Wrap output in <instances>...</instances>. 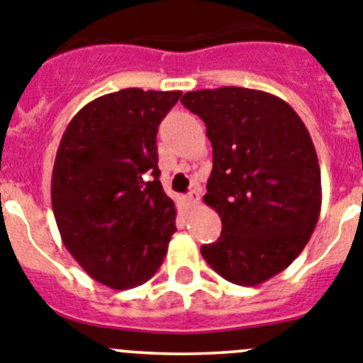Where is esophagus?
Segmentation results:
<instances>
[{"instance_id": "esophagus-1", "label": "esophagus", "mask_w": 363, "mask_h": 363, "mask_svg": "<svg viewBox=\"0 0 363 363\" xmlns=\"http://www.w3.org/2000/svg\"><path fill=\"white\" fill-rule=\"evenodd\" d=\"M186 201H188L189 206H197L201 202V193H199V188L189 189V193L186 195Z\"/></svg>"}]
</instances>
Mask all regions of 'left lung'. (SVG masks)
I'll list each match as a JSON object with an SVG mask.
<instances>
[{
  "mask_svg": "<svg viewBox=\"0 0 363 363\" xmlns=\"http://www.w3.org/2000/svg\"><path fill=\"white\" fill-rule=\"evenodd\" d=\"M213 147L204 202L218 213V240L201 252L223 279L256 286L301 254L320 215L317 152L286 101L245 87L189 91Z\"/></svg>",
  "mask_w": 363,
  "mask_h": 363,
  "instance_id": "8db88e82",
  "label": "left lung"
}]
</instances>
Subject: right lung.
<instances>
[{"instance_id":"right-lung-1","label":"right lung","mask_w":363,"mask_h":363,"mask_svg":"<svg viewBox=\"0 0 363 363\" xmlns=\"http://www.w3.org/2000/svg\"><path fill=\"white\" fill-rule=\"evenodd\" d=\"M181 94L138 87L104 94L74 114L60 140L52 174L57 228L77 263L114 290L150 279L177 229L155 138Z\"/></svg>"}]
</instances>
